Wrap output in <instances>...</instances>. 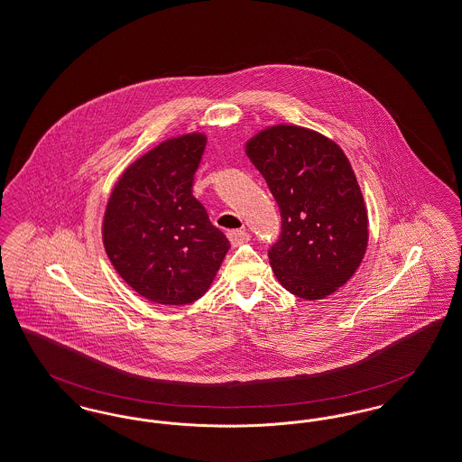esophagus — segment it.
<instances>
[{
	"label": "esophagus",
	"mask_w": 462,
	"mask_h": 462,
	"mask_svg": "<svg viewBox=\"0 0 462 462\" xmlns=\"http://www.w3.org/2000/svg\"><path fill=\"white\" fill-rule=\"evenodd\" d=\"M226 237H228L232 245H240V244H245V242L251 240V236L245 230H230L226 234Z\"/></svg>",
	"instance_id": "1"
}]
</instances>
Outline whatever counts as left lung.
I'll use <instances>...</instances> for the list:
<instances>
[{"instance_id": "left-lung-1", "label": "left lung", "mask_w": 462, "mask_h": 462, "mask_svg": "<svg viewBox=\"0 0 462 462\" xmlns=\"http://www.w3.org/2000/svg\"><path fill=\"white\" fill-rule=\"evenodd\" d=\"M282 217L268 256L291 294L318 300L346 285L368 247V211L344 151L316 130L278 124L245 143Z\"/></svg>"}]
</instances>
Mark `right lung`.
Listing matches in <instances>:
<instances>
[{"label":"right lung","mask_w":462,"mask_h":462,"mask_svg":"<svg viewBox=\"0 0 462 462\" xmlns=\"http://www.w3.org/2000/svg\"><path fill=\"white\" fill-rule=\"evenodd\" d=\"M206 146L201 132L170 137L130 163L111 190L103 244L139 296L184 306L203 297L230 242L192 196Z\"/></svg>","instance_id":"right-lung-1"}]
</instances>
